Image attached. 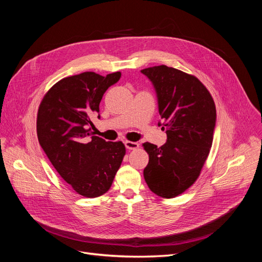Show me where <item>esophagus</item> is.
Instances as JSON below:
<instances>
[{
  "label": "esophagus",
  "mask_w": 262,
  "mask_h": 262,
  "mask_svg": "<svg viewBox=\"0 0 262 262\" xmlns=\"http://www.w3.org/2000/svg\"><path fill=\"white\" fill-rule=\"evenodd\" d=\"M124 144L128 149H137L139 147L138 142H133V141H125Z\"/></svg>",
  "instance_id": "34e87169"
}]
</instances>
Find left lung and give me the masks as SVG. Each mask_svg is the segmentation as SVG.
Instances as JSON below:
<instances>
[{
  "label": "left lung",
  "mask_w": 262,
  "mask_h": 262,
  "mask_svg": "<svg viewBox=\"0 0 262 262\" xmlns=\"http://www.w3.org/2000/svg\"><path fill=\"white\" fill-rule=\"evenodd\" d=\"M153 83L167 142L161 147L145 142L148 164L144 179L150 191L171 199L191 187L209 156L216 109L194 75L158 66L141 71Z\"/></svg>",
  "instance_id": "1"
}]
</instances>
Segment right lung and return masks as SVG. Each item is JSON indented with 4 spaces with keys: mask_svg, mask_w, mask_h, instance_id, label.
<instances>
[{
    "mask_svg": "<svg viewBox=\"0 0 262 262\" xmlns=\"http://www.w3.org/2000/svg\"><path fill=\"white\" fill-rule=\"evenodd\" d=\"M121 73L84 72L64 77L46 93L37 114V136L59 175L86 198L106 193L125 155L121 141L92 136L93 116ZM99 118V116H98Z\"/></svg>",
    "mask_w": 262,
    "mask_h": 262,
    "instance_id": "1",
    "label": "right lung"
}]
</instances>
